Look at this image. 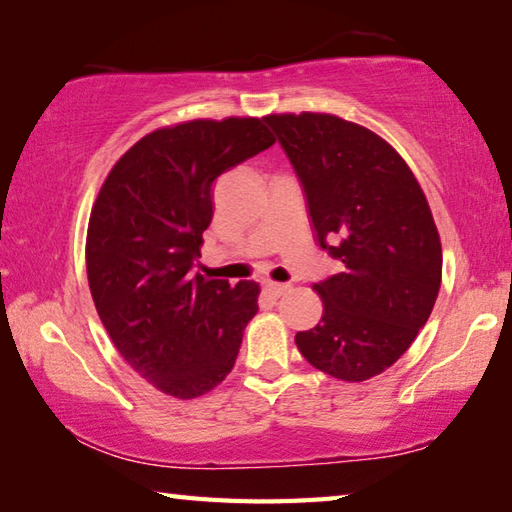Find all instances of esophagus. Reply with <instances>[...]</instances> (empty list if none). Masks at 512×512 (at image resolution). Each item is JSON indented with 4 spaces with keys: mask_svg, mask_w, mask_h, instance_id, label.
<instances>
[{
    "mask_svg": "<svg viewBox=\"0 0 512 512\" xmlns=\"http://www.w3.org/2000/svg\"><path fill=\"white\" fill-rule=\"evenodd\" d=\"M291 287L289 284H280V282H268L266 284V291L271 293L273 298H280V296H284V293H287Z\"/></svg>",
    "mask_w": 512,
    "mask_h": 512,
    "instance_id": "1",
    "label": "esophagus"
}]
</instances>
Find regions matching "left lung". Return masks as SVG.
Listing matches in <instances>:
<instances>
[{"label": "left lung", "instance_id": "1", "mask_svg": "<svg viewBox=\"0 0 512 512\" xmlns=\"http://www.w3.org/2000/svg\"><path fill=\"white\" fill-rule=\"evenodd\" d=\"M264 121L298 173L320 248L343 264L314 284L323 316L296 345L327 375L366 381L411 348L436 305L443 248L427 196L366 126L327 112Z\"/></svg>", "mask_w": 512, "mask_h": 512}]
</instances>
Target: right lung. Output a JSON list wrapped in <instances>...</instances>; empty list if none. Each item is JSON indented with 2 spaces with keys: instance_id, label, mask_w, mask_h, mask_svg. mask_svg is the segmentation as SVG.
<instances>
[{
  "instance_id": "obj_1",
  "label": "right lung",
  "mask_w": 512,
  "mask_h": 512,
  "mask_svg": "<svg viewBox=\"0 0 512 512\" xmlns=\"http://www.w3.org/2000/svg\"><path fill=\"white\" fill-rule=\"evenodd\" d=\"M275 144L264 119H194L135 142L103 180L85 241L90 293L117 352L178 400L210 393L235 366L259 284L194 271L212 185Z\"/></svg>"
}]
</instances>
